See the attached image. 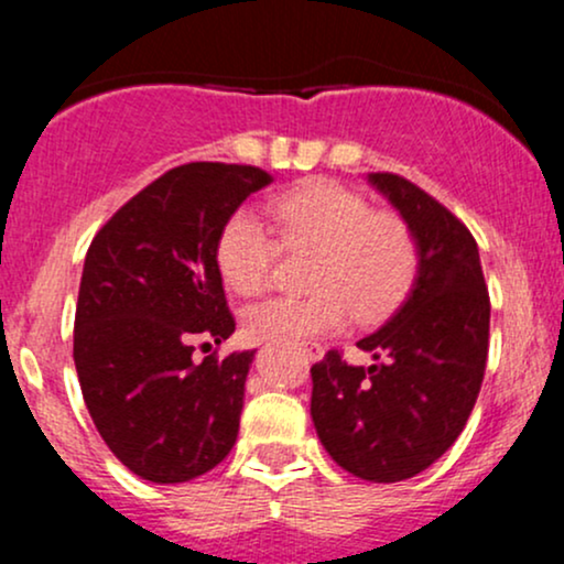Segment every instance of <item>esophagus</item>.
Wrapping results in <instances>:
<instances>
[{
  "instance_id": "1",
  "label": "esophagus",
  "mask_w": 564,
  "mask_h": 564,
  "mask_svg": "<svg viewBox=\"0 0 564 564\" xmlns=\"http://www.w3.org/2000/svg\"><path fill=\"white\" fill-rule=\"evenodd\" d=\"M302 355L310 360V364H313V360H321L323 358V347L318 345V341H304Z\"/></svg>"
}]
</instances>
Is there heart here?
Returning <instances> with one entry per match:
<instances>
[{"label": "heart", "instance_id": "obj_1", "mask_svg": "<svg viewBox=\"0 0 564 564\" xmlns=\"http://www.w3.org/2000/svg\"><path fill=\"white\" fill-rule=\"evenodd\" d=\"M268 225L238 209L217 238V268L225 286L241 296L270 286L281 251L310 254L307 296H278L246 313L254 339H304L339 332L355 315L377 321L405 296L416 275V238L403 217L371 212V204L332 180H307L270 200Z\"/></svg>", "mask_w": 564, "mask_h": 564}]
</instances>
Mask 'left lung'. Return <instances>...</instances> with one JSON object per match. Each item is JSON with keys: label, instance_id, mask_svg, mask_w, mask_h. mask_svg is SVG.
Listing matches in <instances>:
<instances>
[{"label": "left lung", "instance_id": "1", "mask_svg": "<svg viewBox=\"0 0 564 564\" xmlns=\"http://www.w3.org/2000/svg\"><path fill=\"white\" fill-rule=\"evenodd\" d=\"M368 183L416 238V281L403 307L358 341L377 364L349 366L328 349L310 368V413L341 469L400 482L435 464L467 424L488 360L490 296L462 219L400 174L371 172Z\"/></svg>", "mask_w": 564, "mask_h": 564}]
</instances>
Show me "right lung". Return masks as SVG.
<instances>
[{
    "instance_id": "right-lung-1",
    "label": "right lung",
    "mask_w": 564,
    "mask_h": 564,
    "mask_svg": "<svg viewBox=\"0 0 564 564\" xmlns=\"http://www.w3.org/2000/svg\"><path fill=\"white\" fill-rule=\"evenodd\" d=\"M270 183L260 166H174L89 243L74 321L76 373L100 437L142 480L187 482L236 445L254 349L198 364L193 341L219 345L236 332L217 238Z\"/></svg>"
}]
</instances>
